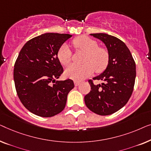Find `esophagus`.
I'll return each instance as SVG.
<instances>
[{
    "label": "esophagus",
    "instance_id": "esophagus-1",
    "mask_svg": "<svg viewBox=\"0 0 151 151\" xmlns=\"http://www.w3.org/2000/svg\"><path fill=\"white\" fill-rule=\"evenodd\" d=\"M74 83H75V86H79V85H80V82H78V81H75Z\"/></svg>",
    "mask_w": 151,
    "mask_h": 151
}]
</instances>
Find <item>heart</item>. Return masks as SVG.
Segmentation results:
<instances>
[{"instance_id": "b5f03b06", "label": "heart", "mask_w": 151, "mask_h": 151, "mask_svg": "<svg viewBox=\"0 0 151 151\" xmlns=\"http://www.w3.org/2000/svg\"><path fill=\"white\" fill-rule=\"evenodd\" d=\"M72 44L76 51L85 52L82 59L83 64H72L65 69V75L68 78L80 81L90 76L96 70L101 73L107 68L109 62L108 50L99 46L95 40L87 36H78L72 41ZM73 53L66 44H63L59 48L57 58L63 65H68L71 62Z\"/></svg>"}]
</instances>
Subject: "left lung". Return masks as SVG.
Returning <instances> with one entry per match:
<instances>
[{"mask_svg":"<svg viewBox=\"0 0 151 151\" xmlns=\"http://www.w3.org/2000/svg\"><path fill=\"white\" fill-rule=\"evenodd\" d=\"M107 46L109 54L108 66L93 80H103L101 85L88 81L90 92L85 96V103L94 113L107 116L115 113L127 103L132 94L136 67L132 55L122 40L106 33H92Z\"/></svg>","mask_w":151,"mask_h":151,"instance_id":"left-lung-1","label":"left lung"}]
</instances>
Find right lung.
<instances>
[{"label":"right lung","instance_id":"obj_1","mask_svg":"<svg viewBox=\"0 0 151 151\" xmlns=\"http://www.w3.org/2000/svg\"><path fill=\"white\" fill-rule=\"evenodd\" d=\"M72 36L42 34L29 40L19 52L14 69L16 92L22 105L35 115L48 118L62 111L75 87L70 78L56 80L63 73L57 52Z\"/></svg>","mask_w":151,"mask_h":151}]
</instances>
